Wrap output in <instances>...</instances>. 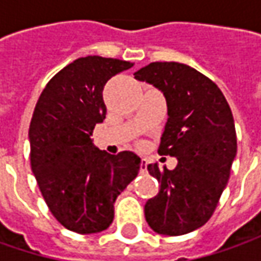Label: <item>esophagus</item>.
<instances>
[{"mask_svg":"<svg viewBox=\"0 0 261 261\" xmlns=\"http://www.w3.org/2000/svg\"><path fill=\"white\" fill-rule=\"evenodd\" d=\"M146 164H148V161H146L145 158H141V164H139V171L141 173L146 171Z\"/></svg>","mask_w":261,"mask_h":261,"instance_id":"1","label":"esophagus"}]
</instances>
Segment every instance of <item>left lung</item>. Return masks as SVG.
<instances>
[{"label":"left lung","instance_id":"obj_1","mask_svg":"<svg viewBox=\"0 0 261 261\" xmlns=\"http://www.w3.org/2000/svg\"><path fill=\"white\" fill-rule=\"evenodd\" d=\"M134 75L166 97L158 154L178 161L174 170L146 167L160 190L146 200L145 219L158 234L183 236L209 221L228 183L237 154L232 112L215 83L192 66L151 62Z\"/></svg>","mask_w":261,"mask_h":261}]
</instances>
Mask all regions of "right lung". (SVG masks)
<instances>
[{
    "mask_svg": "<svg viewBox=\"0 0 261 261\" xmlns=\"http://www.w3.org/2000/svg\"><path fill=\"white\" fill-rule=\"evenodd\" d=\"M132 66L113 58H78L50 78L36 103L30 166L50 214L78 234L109 228L116 197L139 171L136 154L110 155L91 139L95 123L106 117V83Z\"/></svg>",
    "mask_w": 261,
    "mask_h": 261,
    "instance_id": "right-lung-1",
    "label": "right lung"
}]
</instances>
